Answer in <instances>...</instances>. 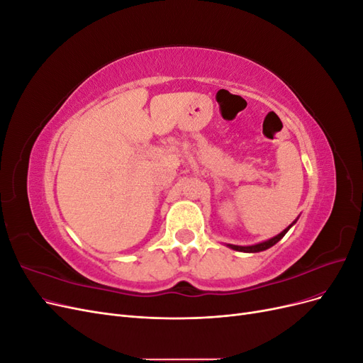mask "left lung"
Listing matches in <instances>:
<instances>
[{
	"label": "left lung",
	"mask_w": 363,
	"mask_h": 363,
	"mask_svg": "<svg viewBox=\"0 0 363 363\" xmlns=\"http://www.w3.org/2000/svg\"><path fill=\"white\" fill-rule=\"evenodd\" d=\"M291 225H292V224H291ZM291 225H289L288 228H284L280 235H277V236H274V238L265 240V242H260V244H256V245H250V247H239V245H228V247L236 250V251H245V252H259V251H263V250H268L269 247L276 245V244L279 242V240H280L284 235L288 233V230L291 228Z\"/></svg>",
	"instance_id": "obj_1"
}]
</instances>
